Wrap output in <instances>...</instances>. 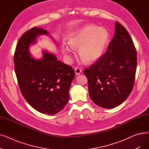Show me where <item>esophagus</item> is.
Listing matches in <instances>:
<instances>
[{"label":"esophagus","instance_id":"obj_1","mask_svg":"<svg viewBox=\"0 0 149 149\" xmlns=\"http://www.w3.org/2000/svg\"><path fill=\"white\" fill-rule=\"evenodd\" d=\"M82 72V70L81 68H79V67H77L75 68V73L76 75H79Z\"/></svg>","mask_w":149,"mask_h":149}]
</instances>
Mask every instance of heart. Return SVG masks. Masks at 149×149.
Returning <instances> with one entry per match:
<instances>
[{"mask_svg":"<svg viewBox=\"0 0 149 149\" xmlns=\"http://www.w3.org/2000/svg\"><path fill=\"white\" fill-rule=\"evenodd\" d=\"M109 40V33L104 28L85 25L77 31L68 40L70 48L77 49L81 60L85 63H91L97 60L103 54ZM62 51L69 57L70 50L66 46H62Z\"/></svg>","mask_w":149,"mask_h":149,"instance_id":"1","label":"heart"}]
</instances>
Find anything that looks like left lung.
Returning <instances> with one entry per match:
<instances>
[{
    "mask_svg": "<svg viewBox=\"0 0 149 149\" xmlns=\"http://www.w3.org/2000/svg\"><path fill=\"white\" fill-rule=\"evenodd\" d=\"M136 66L132 39L127 29L116 22L115 35L107 51L83 71L93 102L106 109L123 103L134 88Z\"/></svg>",
    "mask_w": 149,
    "mask_h": 149,
    "instance_id": "1",
    "label": "left lung"
}]
</instances>
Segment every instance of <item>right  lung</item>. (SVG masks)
I'll use <instances>...</instances> for the list:
<instances>
[{"instance_id": "1", "label": "right lung", "mask_w": 149, "mask_h": 149, "mask_svg": "<svg viewBox=\"0 0 149 149\" xmlns=\"http://www.w3.org/2000/svg\"><path fill=\"white\" fill-rule=\"evenodd\" d=\"M48 34L46 29L36 26L27 31L18 41L14 63L21 93L27 102L39 112L54 115L68 102L75 71L47 52H43L40 60L31 57L29 45L36 42L37 36Z\"/></svg>"}]
</instances>
